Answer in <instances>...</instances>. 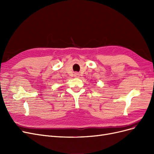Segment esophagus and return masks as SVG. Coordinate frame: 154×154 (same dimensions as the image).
<instances>
[{"instance_id": "obj_1", "label": "esophagus", "mask_w": 154, "mask_h": 154, "mask_svg": "<svg viewBox=\"0 0 154 154\" xmlns=\"http://www.w3.org/2000/svg\"><path fill=\"white\" fill-rule=\"evenodd\" d=\"M79 75H80V74H79L78 73H75V76L76 77H79Z\"/></svg>"}]
</instances>
